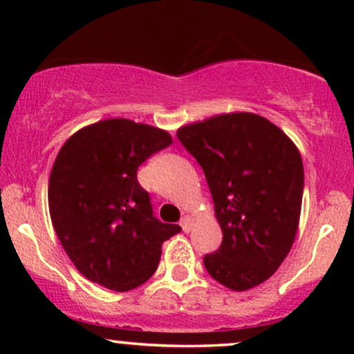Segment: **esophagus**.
I'll list each match as a JSON object with an SVG mask.
<instances>
[{"mask_svg": "<svg viewBox=\"0 0 354 354\" xmlns=\"http://www.w3.org/2000/svg\"><path fill=\"white\" fill-rule=\"evenodd\" d=\"M180 225H181V228H183V231H185V233H189L191 226H193V218H191V216H183Z\"/></svg>", "mask_w": 354, "mask_h": 354, "instance_id": "esophagus-1", "label": "esophagus"}]
</instances>
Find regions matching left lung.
Masks as SVG:
<instances>
[{
	"mask_svg": "<svg viewBox=\"0 0 354 354\" xmlns=\"http://www.w3.org/2000/svg\"><path fill=\"white\" fill-rule=\"evenodd\" d=\"M178 140L205 171L223 243L203 258L234 291L266 281L293 246L301 213V154L278 126L230 113L183 126Z\"/></svg>",
	"mask_w": 354,
	"mask_h": 354,
	"instance_id": "obj_1",
	"label": "left lung"
}]
</instances>
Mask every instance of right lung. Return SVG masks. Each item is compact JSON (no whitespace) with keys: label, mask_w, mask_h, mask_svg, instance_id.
<instances>
[{"label":"right lung","mask_w":354,"mask_h":354,"mask_svg":"<svg viewBox=\"0 0 354 354\" xmlns=\"http://www.w3.org/2000/svg\"><path fill=\"white\" fill-rule=\"evenodd\" d=\"M171 143L163 129L113 118L80 129L59 149L48 186L51 221L89 281L135 290L156 271L161 245L181 231L154 216L136 176L151 154Z\"/></svg>","instance_id":"add662e5"}]
</instances>
